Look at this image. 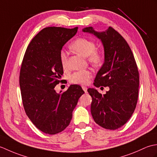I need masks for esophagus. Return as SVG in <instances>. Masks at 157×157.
Returning <instances> with one entry per match:
<instances>
[{
  "label": "esophagus",
  "instance_id": "esophagus-1",
  "mask_svg": "<svg viewBox=\"0 0 157 157\" xmlns=\"http://www.w3.org/2000/svg\"><path fill=\"white\" fill-rule=\"evenodd\" d=\"M82 89H83V90H84L86 93L87 92V88H86V86H82Z\"/></svg>",
  "mask_w": 157,
  "mask_h": 157
}]
</instances>
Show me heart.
I'll use <instances>...</instances> for the list:
<instances>
[{"instance_id": "obj_1", "label": "heart", "mask_w": 157, "mask_h": 157, "mask_svg": "<svg viewBox=\"0 0 157 157\" xmlns=\"http://www.w3.org/2000/svg\"><path fill=\"white\" fill-rule=\"evenodd\" d=\"M73 51L84 56H87L88 61L94 66L101 64L103 60V53L101 50L96 48V43L91 39L79 38L71 44ZM60 61L63 68L67 65V53L65 51L60 52ZM92 73L88 69L79 70L75 71L69 77V81L73 84H86L92 78Z\"/></svg>"}]
</instances>
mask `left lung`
<instances>
[{
    "label": "left lung",
    "mask_w": 157,
    "mask_h": 157,
    "mask_svg": "<svg viewBox=\"0 0 157 157\" xmlns=\"http://www.w3.org/2000/svg\"><path fill=\"white\" fill-rule=\"evenodd\" d=\"M82 31L101 40L105 63L96 76L94 85L97 88L109 87L105 94L95 88L88 89L92 99V117L103 128L117 129L131 117L137 104L140 78L134 55L125 40L112 27L101 32L92 27Z\"/></svg>",
    "instance_id": "left-lung-1"
}]
</instances>
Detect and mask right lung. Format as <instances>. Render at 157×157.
Returning a JSON list of instances; mask_svg holds the SVG:
<instances>
[{
    "label": "right lung",
    "instance_id": "add662e5",
    "mask_svg": "<svg viewBox=\"0 0 157 157\" xmlns=\"http://www.w3.org/2000/svg\"><path fill=\"white\" fill-rule=\"evenodd\" d=\"M78 28H44L32 40L23 56L19 73L23 105L33 124L45 134H58L69 125L84 93L79 85H71L61 94L55 90L63 81L60 52Z\"/></svg>",
    "mask_w": 157,
    "mask_h": 157
}]
</instances>
